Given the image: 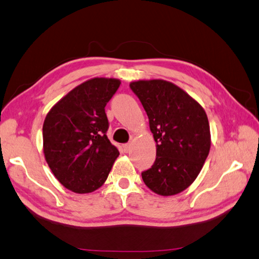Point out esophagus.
I'll return each instance as SVG.
<instances>
[{
    "instance_id": "esophagus-1",
    "label": "esophagus",
    "mask_w": 259,
    "mask_h": 259,
    "mask_svg": "<svg viewBox=\"0 0 259 259\" xmlns=\"http://www.w3.org/2000/svg\"><path fill=\"white\" fill-rule=\"evenodd\" d=\"M130 149H131V144H125V145L123 146V150H124V153H129Z\"/></svg>"
}]
</instances>
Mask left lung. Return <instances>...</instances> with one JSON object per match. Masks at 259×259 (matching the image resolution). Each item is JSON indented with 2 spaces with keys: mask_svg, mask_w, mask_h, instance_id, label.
Returning <instances> with one entry per match:
<instances>
[{
  "mask_svg": "<svg viewBox=\"0 0 259 259\" xmlns=\"http://www.w3.org/2000/svg\"><path fill=\"white\" fill-rule=\"evenodd\" d=\"M149 119L156 160L143 171L145 184L161 196L179 194L200 174L211 147L210 124L202 105L174 83L139 79L130 83Z\"/></svg>",
  "mask_w": 259,
  "mask_h": 259,
  "instance_id": "left-lung-1",
  "label": "left lung"
}]
</instances>
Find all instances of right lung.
I'll list each match as a JSON object with an SVG mask.
<instances>
[{"instance_id": "1", "label": "right lung", "mask_w": 259, "mask_h": 259, "mask_svg": "<svg viewBox=\"0 0 259 259\" xmlns=\"http://www.w3.org/2000/svg\"><path fill=\"white\" fill-rule=\"evenodd\" d=\"M120 84L118 78H91L60 99L46 115L45 159L59 183L74 193L100 189L119 156L106 136L104 108Z\"/></svg>"}]
</instances>
